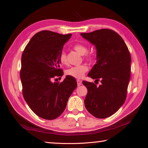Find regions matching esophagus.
Segmentation results:
<instances>
[{"label": "esophagus", "instance_id": "1", "mask_svg": "<svg viewBox=\"0 0 148 148\" xmlns=\"http://www.w3.org/2000/svg\"><path fill=\"white\" fill-rule=\"evenodd\" d=\"M77 84H78V86H80V85L82 84V81H80V80H77Z\"/></svg>", "mask_w": 148, "mask_h": 148}]
</instances>
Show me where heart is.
<instances>
[{
  "label": "heart",
  "instance_id": "obj_1",
  "mask_svg": "<svg viewBox=\"0 0 148 148\" xmlns=\"http://www.w3.org/2000/svg\"><path fill=\"white\" fill-rule=\"evenodd\" d=\"M73 49L75 50L79 53L81 55H84L85 57L87 59H91V55L86 53L88 52V48L83 45V44H77L73 46ZM59 60L62 64L65 65L67 63L66 60V54L65 52L62 51L59 56ZM88 70V67L85 65H81L78 66H71L69 69H67L65 71V73L66 75L70 76V77H73L75 78L80 79L84 75L85 73Z\"/></svg>",
  "mask_w": 148,
  "mask_h": 148
}]
</instances>
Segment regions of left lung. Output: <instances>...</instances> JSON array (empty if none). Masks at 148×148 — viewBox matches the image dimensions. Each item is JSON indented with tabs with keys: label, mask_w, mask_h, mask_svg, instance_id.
I'll use <instances>...</instances> for the list:
<instances>
[{
	"label": "left lung",
	"mask_w": 148,
	"mask_h": 148,
	"mask_svg": "<svg viewBox=\"0 0 148 148\" xmlns=\"http://www.w3.org/2000/svg\"><path fill=\"white\" fill-rule=\"evenodd\" d=\"M82 36L96 49V64L88 76L95 82H83L88 89L84 99L87 110L98 119L109 117L115 113L126 99L130 78L131 56L120 36L114 31L101 29Z\"/></svg>",
	"instance_id": "8db88e82"
}]
</instances>
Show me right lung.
<instances>
[{
	"label": "right lung",
	"mask_w": 148,
	"mask_h": 148,
	"mask_svg": "<svg viewBox=\"0 0 148 148\" xmlns=\"http://www.w3.org/2000/svg\"><path fill=\"white\" fill-rule=\"evenodd\" d=\"M71 34L42 31L34 34L21 56L20 78L23 95L30 109L39 117L53 120L63 113L67 101L77 86L76 79L66 76L62 82L59 56Z\"/></svg>",
	"instance_id": "add662e5"
}]
</instances>
